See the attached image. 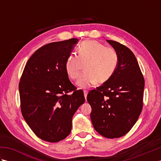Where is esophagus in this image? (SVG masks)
Segmentation results:
<instances>
[{
	"label": "esophagus",
	"mask_w": 161,
	"mask_h": 161,
	"mask_svg": "<svg viewBox=\"0 0 161 161\" xmlns=\"http://www.w3.org/2000/svg\"><path fill=\"white\" fill-rule=\"evenodd\" d=\"M87 94H88V91H84V97H85V99H86V101Z\"/></svg>",
	"instance_id": "obj_1"
}]
</instances>
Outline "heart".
<instances>
[{
    "mask_svg": "<svg viewBox=\"0 0 161 161\" xmlns=\"http://www.w3.org/2000/svg\"><path fill=\"white\" fill-rule=\"evenodd\" d=\"M78 55L70 54L65 64L72 80H76L84 68V73L77 81V86L88 88L96 82L102 84L114 74L118 66L119 55L111 47H105L97 41H84L78 47Z\"/></svg>",
    "mask_w": 161,
    "mask_h": 161,
    "instance_id": "1",
    "label": "heart"
}]
</instances>
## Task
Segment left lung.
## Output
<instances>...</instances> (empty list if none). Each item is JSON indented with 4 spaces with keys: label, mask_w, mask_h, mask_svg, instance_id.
I'll list each match as a JSON object with an SVG mask.
<instances>
[{
    "label": "left lung",
    "mask_w": 161,
    "mask_h": 161,
    "mask_svg": "<svg viewBox=\"0 0 161 161\" xmlns=\"http://www.w3.org/2000/svg\"><path fill=\"white\" fill-rule=\"evenodd\" d=\"M107 42L118 53V66L108 81L88 93L87 101L96 131L107 138H120L141 114L145 80L132 51L115 41Z\"/></svg>",
    "instance_id": "obj_1"
}]
</instances>
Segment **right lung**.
Masks as SVG:
<instances>
[{"label": "right lung", "instance_id": "add662e5", "mask_svg": "<svg viewBox=\"0 0 161 161\" xmlns=\"http://www.w3.org/2000/svg\"><path fill=\"white\" fill-rule=\"evenodd\" d=\"M78 41L73 38L40 47L28 61L20 77L22 115L43 141L57 142L66 138L73 115L85 102L83 91L76 90L65 68Z\"/></svg>", "mask_w": 161, "mask_h": 161}]
</instances>
